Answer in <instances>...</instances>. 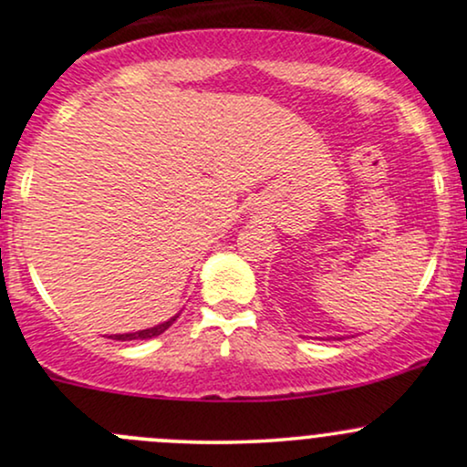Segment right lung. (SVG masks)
Segmentation results:
<instances>
[{
    "mask_svg": "<svg viewBox=\"0 0 467 467\" xmlns=\"http://www.w3.org/2000/svg\"><path fill=\"white\" fill-rule=\"evenodd\" d=\"M178 316L180 314H175L173 318L164 320V323H160V325H155V327H149V329L133 331V334H116V336H109V337H114V340H149V337H155V336L164 334V331L175 323V318H178Z\"/></svg>",
    "mask_w": 467,
    "mask_h": 467,
    "instance_id": "obj_1",
    "label": "right lung"
}]
</instances>
